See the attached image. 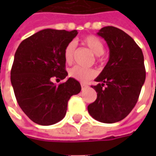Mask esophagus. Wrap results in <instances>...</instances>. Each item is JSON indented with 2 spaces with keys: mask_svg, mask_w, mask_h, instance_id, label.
<instances>
[{
  "mask_svg": "<svg viewBox=\"0 0 156 156\" xmlns=\"http://www.w3.org/2000/svg\"><path fill=\"white\" fill-rule=\"evenodd\" d=\"M81 87H82V89L83 90H84L86 88H88V86L87 84H85V83H81Z\"/></svg>",
  "mask_w": 156,
  "mask_h": 156,
  "instance_id": "obj_1",
  "label": "esophagus"
}]
</instances>
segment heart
Masks as SVG:
<instances>
[{
    "instance_id": "b5f03b06",
    "label": "heart",
    "mask_w": 156,
    "mask_h": 156,
    "mask_svg": "<svg viewBox=\"0 0 156 156\" xmlns=\"http://www.w3.org/2000/svg\"><path fill=\"white\" fill-rule=\"evenodd\" d=\"M83 44L87 46L92 52L96 56H100L105 52V46L103 41L95 36H87L81 39ZM74 41L69 42L64 49V59L65 62L70 64L73 61L75 52ZM69 76L79 82H88L96 76V71L92 68H83L79 66H75L69 70Z\"/></svg>"
}]
</instances>
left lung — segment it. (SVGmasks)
<instances>
[{
	"label": "left lung",
	"instance_id": "8db88e82",
	"mask_svg": "<svg viewBox=\"0 0 156 156\" xmlns=\"http://www.w3.org/2000/svg\"><path fill=\"white\" fill-rule=\"evenodd\" d=\"M105 39L109 58L92 88L97 98L88 106L96 120L113 124L124 119L134 108L145 80L144 55L134 39L115 27H105L97 33Z\"/></svg>",
	"mask_w": 156,
	"mask_h": 156
}]
</instances>
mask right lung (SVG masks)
Segmentation results:
<instances>
[{"instance_id": "add662e5", "label": "right lung", "mask_w": 156, "mask_h": 156, "mask_svg": "<svg viewBox=\"0 0 156 156\" xmlns=\"http://www.w3.org/2000/svg\"><path fill=\"white\" fill-rule=\"evenodd\" d=\"M77 35V30L44 29L22 41L16 51L12 85L19 106L36 124L51 125L62 120L69 98L81 91L74 78L59 85L51 80L68 76L64 49Z\"/></svg>"}]
</instances>
